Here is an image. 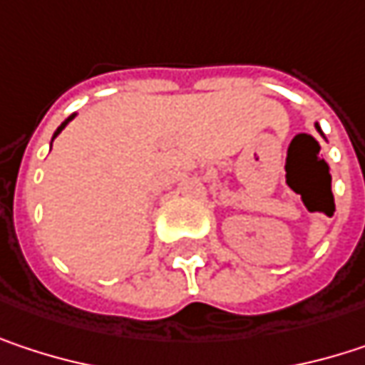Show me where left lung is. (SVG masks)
<instances>
[{
    "label": "left lung",
    "mask_w": 365,
    "mask_h": 365,
    "mask_svg": "<svg viewBox=\"0 0 365 365\" xmlns=\"http://www.w3.org/2000/svg\"><path fill=\"white\" fill-rule=\"evenodd\" d=\"M315 126H317V130H319V133H322V128H319V124H315Z\"/></svg>",
    "instance_id": "left-lung-1"
}]
</instances>
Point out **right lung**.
Masks as SVG:
<instances>
[{
	"instance_id": "right-lung-1",
	"label": "right lung",
	"mask_w": 365,
	"mask_h": 365,
	"mask_svg": "<svg viewBox=\"0 0 365 365\" xmlns=\"http://www.w3.org/2000/svg\"><path fill=\"white\" fill-rule=\"evenodd\" d=\"M71 118H73V115H69V118H67V120H65V122H63V124H61V126H58V128H56V133H54V137H56V135H58V133H61V130H63V128H65V126H67V122H69V120H71ZM54 137H52V139H54Z\"/></svg>"
}]
</instances>
